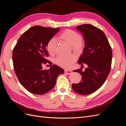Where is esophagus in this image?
<instances>
[{"label": "esophagus", "instance_id": "esophagus-1", "mask_svg": "<svg viewBox=\"0 0 126 126\" xmlns=\"http://www.w3.org/2000/svg\"><path fill=\"white\" fill-rule=\"evenodd\" d=\"M64 72H65V74L67 75H70L71 74H72V71L71 70H64Z\"/></svg>", "mask_w": 126, "mask_h": 126}]
</instances>
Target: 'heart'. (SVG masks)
I'll return each mask as SVG.
<instances>
[{
    "instance_id": "1",
    "label": "heart",
    "mask_w": 126,
    "mask_h": 126,
    "mask_svg": "<svg viewBox=\"0 0 126 126\" xmlns=\"http://www.w3.org/2000/svg\"><path fill=\"white\" fill-rule=\"evenodd\" d=\"M60 38L70 45L72 50L76 54H80L83 51L85 43L84 39L80 35L72 29H67L61 33ZM58 41L55 37H52L49 40L47 44V49L51 55H55L58 49ZM77 57L74 54L68 56L60 55L56 57L55 63L57 65L64 68H69L76 62Z\"/></svg>"
}]
</instances>
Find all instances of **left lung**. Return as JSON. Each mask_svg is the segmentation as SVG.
Returning <instances> with one entry per match:
<instances>
[{
	"label": "left lung",
	"instance_id": "obj_1",
	"mask_svg": "<svg viewBox=\"0 0 126 126\" xmlns=\"http://www.w3.org/2000/svg\"><path fill=\"white\" fill-rule=\"evenodd\" d=\"M84 37L85 46L78 63L88 67L74 70L82 76L81 81L72 85L74 91L80 94H92L102 86L111 70L112 53L111 47L104 32L92 25L77 26Z\"/></svg>",
	"mask_w": 126,
	"mask_h": 126
}]
</instances>
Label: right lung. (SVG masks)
<instances>
[{
	"label": "right lung",
	"instance_id": "right-lung-1",
	"mask_svg": "<svg viewBox=\"0 0 126 126\" xmlns=\"http://www.w3.org/2000/svg\"><path fill=\"white\" fill-rule=\"evenodd\" d=\"M60 28L35 26L19 38L13 51L14 70L21 85L30 93L41 95L51 90L58 76L64 73L62 68L52 64L48 57L47 44ZM49 63L51 68L43 70L42 66Z\"/></svg>",
	"mask_w": 126,
	"mask_h": 126
}]
</instances>
